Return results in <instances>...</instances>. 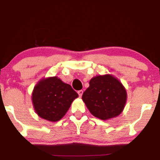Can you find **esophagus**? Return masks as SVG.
Here are the masks:
<instances>
[{"mask_svg":"<svg viewBox=\"0 0 160 160\" xmlns=\"http://www.w3.org/2000/svg\"><path fill=\"white\" fill-rule=\"evenodd\" d=\"M78 93L79 96H80V98H81L82 94H83V91H82V90H80V91H78Z\"/></svg>","mask_w":160,"mask_h":160,"instance_id":"34e87169","label":"esophagus"}]
</instances>
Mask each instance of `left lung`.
<instances>
[{
	"label": "left lung",
	"instance_id": "left-lung-1",
	"mask_svg": "<svg viewBox=\"0 0 160 160\" xmlns=\"http://www.w3.org/2000/svg\"><path fill=\"white\" fill-rule=\"evenodd\" d=\"M82 99L91 114L102 120L114 118L124 109L127 100L125 87L111 74L91 79Z\"/></svg>",
	"mask_w": 160,
	"mask_h": 160
}]
</instances>
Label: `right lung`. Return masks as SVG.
Returning a JSON list of instances; mask_svg holds the SVG:
<instances>
[{"label":"right lung","mask_w":160,"mask_h":160,"mask_svg":"<svg viewBox=\"0 0 160 160\" xmlns=\"http://www.w3.org/2000/svg\"><path fill=\"white\" fill-rule=\"evenodd\" d=\"M78 94L70 85L52 77L42 79L34 88L32 103L38 116L50 122L62 118Z\"/></svg>","instance_id":"right-lung-1"}]
</instances>
